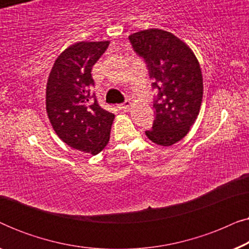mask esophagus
I'll use <instances>...</instances> for the list:
<instances>
[{
    "label": "esophagus",
    "instance_id": "34e87169",
    "mask_svg": "<svg viewBox=\"0 0 249 249\" xmlns=\"http://www.w3.org/2000/svg\"><path fill=\"white\" fill-rule=\"evenodd\" d=\"M130 105H131L130 101H125V102H124V103L118 104V108L119 110H125V108H128Z\"/></svg>",
    "mask_w": 249,
    "mask_h": 249
}]
</instances>
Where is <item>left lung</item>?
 Wrapping results in <instances>:
<instances>
[{
  "label": "left lung",
  "instance_id": "8db88e82",
  "mask_svg": "<svg viewBox=\"0 0 249 249\" xmlns=\"http://www.w3.org/2000/svg\"><path fill=\"white\" fill-rule=\"evenodd\" d=\"M129 39L147 64L153 88L159 89L155 120L145 134L155 144L171 146L188 134L198 117L203 100L199 62L185 42L166 30H141Z\"/></svg>",
  "mask_w": 249,
  "mask_h": 249
}]
</instances>
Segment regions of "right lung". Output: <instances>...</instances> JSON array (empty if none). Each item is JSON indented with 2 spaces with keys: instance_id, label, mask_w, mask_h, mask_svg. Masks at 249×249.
<instances>
[{
  "instance_id": "obj_1",
  "label": "right lung",
  "mask_w": 249,
  "mask_h": 249,
  "mask_svg": "<svg viewBox=\"0 0 249 249\" xmlns=\"http://www.w3.org/2000/svg\"><path fill=\"white\" fill-rule=\"evenodd\" d=\"M108 44L79 42L69 46L57 56L46 85V112L55 134L70 147L91 155L107 145L114 120L89 89L94 85L91 68Z\"/></svg>"
}]
</instances>
